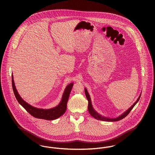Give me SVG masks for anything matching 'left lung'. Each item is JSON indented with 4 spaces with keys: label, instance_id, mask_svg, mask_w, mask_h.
Instances as JSON below:
<instances>
[{
    "label": "left lung",
    "instance_id": "8db88e82",
    "mask_svg": "<svg viewBox=\"0 0 155 155\" xmlns=\"http://www.w3.org/2000/svg\"><path fill=\"white\" fill-rule=\"evenodd\" d=\"M85 95L88 101V109L89 114L95 119L100 120H103V121H107V122H115V121H119L122 119H124V117H125L133 109V107L135 106V105L138 103V101L140 100V98L141 97V94L140 95L139 97L138 98V99L137 100V101L133 104V105L127 110L125 111L124 113H123L122 114H120V116H119L118 117H114V118H111V117H106L104 116H102L101 114H99L98 112H97L96 111L94 110L92 105V102L91 100V98L90 96L89 95L88 92L87 91V88H85Z\"/></svg>",
    "mask_w": 155,
    "mask_h": 155
}]
</instances>
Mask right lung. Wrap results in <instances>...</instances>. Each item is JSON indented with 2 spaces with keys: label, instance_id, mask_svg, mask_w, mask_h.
Segmentation results:
<instances>
[{
  "label": "right lung",
  "instance_id": "obj_1",
  "mask_svg": "<svg viewBox=\"0 0 155 155\" xmlns=\"http://www.w3.org/2000/svg\"><path fill=\"white\" fill-rule=\"evenodd\" d=\"M12 88L14 91V93L17 100L18 102L22 106V107L26 110L27 112H28L31 116L36 118L38 119H42L45 120H55L61 116H62L66 110L67 103L68 101V99L71 92V90L73 86V83H70L66 87L63 92L62 98L60 103L55 107L53 108H51L49 109H43L40 108L35 107L26 101H25L20 94H18L17 88L15 85L14 81V76L12 74Z\"/></svg>",
  "mask_w": 155,
  "mask_h": 155
}]
</instances>
